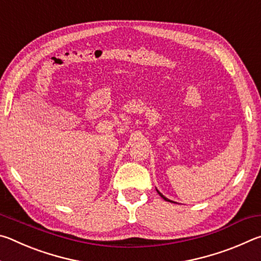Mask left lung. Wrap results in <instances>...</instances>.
<instances>
[{
	"mask_svg": "<svg viewBox=\"0 0 261 261\" xmlns=\"http://www.w3.org/2000/svg\"><path fill=\"white\" fill-rule=\"evenodd\" d=\"M156 191H158V190H156ZM158 193H159V194H160V196H161V197L163 198V199H165L166 201H170V202H174V201H171V200H169V199H168V198H166L165 196H163V194H162V193H160V192H159V191H158Z\"/></svg>",
	"mask_w": 261,
	"mask_h": 261,
	"instance_id": "left-lung-1",
	"label": "left lung"
}]
</instances>
